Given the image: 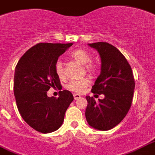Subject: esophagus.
<instances>
[{"mask_svg":"<svg viewBox=\"0 0 155 155\" xmlns=\"http://www.w3.org/2000/svg\"><path fill=\"white\" fill-rule=\"evenodd\" d=\"M73 96H74V98H75V100H78V99L81 98V96H80V94H77V93H75Z\"/></svg>","mask_w":155,"mask_h":155,"instance_id":"1","label":"esophagus"}]
</instances>
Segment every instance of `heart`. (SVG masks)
I'll return each mask as SVG.
<instances>
[{
  "mask_svg": "<svg viewBox=\"0 0 155 155\" xmlns=\"http://www.w3.org/2000/svg\"><path fill=\"white\" fill-rule=\"evenodd\" d=\"M70 57L76 62H80L84 66V68L87 72L89 74H94L96 72V67L91 63L92 56L91 54L84 49H75L71 54ZM55 72L59 78L64 76V67L61 61H58L55 64ZM89 80L88 79H80L70 81L67 84V88L68 90L72 91L74 93H83L89 85Z\"/></svg>",
  "mask_w": 155,
  "mask_h": 155,
  "instance_id": "heart-1",
  "label": "heart"
}]
</instances>
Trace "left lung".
Returning a JSON list of instances; mask_svg holds the SVG:
<instances>
[{
	"instance_id": "left-lung-1",
	"label": "left lung",
	"mask_w": 155,
	"mask_h": 155,
	"mask_svg": "<svg viewBox=\"0 0 155 155\" xmlns=\"http://www.w3.org/2000/svg\"><path fill=\"white\" fill-rule=\"evenodd\" d=\"M101 57V74L96 80L92 93L104 94L97 102L87 96L85 110L87 122L91 127L107 131L120 124L129 110L135 81L132 68L122 53L106 42L88 44Z\"/></svg>"
}]
</instances>
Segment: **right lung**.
<instances>
[{
    "instance_id": "add662e5",
    "label": "right lung",
    "mask_w": 155,
    "mask_h": 155,
    "mask_svg": "<svg viewBox=\"0 0 155 155\" xmlns=\"http://www.w3.org/2000/svg\"><path fill=\"white\" fill-rule=\"evenodd\" d=\"M72 45L39 43L22 55L15 67L14 93L18 110L24 121L37 132L49 133L58 129L74 100L68 90L60 91L58 98L47 96L51 87L61 86L55 64Z\"/></svg>"
}]
</instances>
